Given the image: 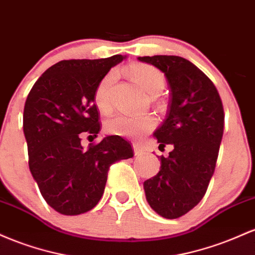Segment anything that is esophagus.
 Returning a JSON list of instances; mask_svg holds the SVG:
<instances>
[{
    "label": "esophagus",
    "mask_w": 255,
    "mask_h": 255,
    "mask_svg": "<svg viewBox=\"0 0 255 255\" xmlns=\"http://www.w3.org/2000/svg\"><path fill=\"white\" fill-rule=\"evenodd\" d=\"M133 151H135V155H141L143 154V148L139 144H133Z\"/></svg>",
    "instance_id": "34e87169"
}]
</instances>
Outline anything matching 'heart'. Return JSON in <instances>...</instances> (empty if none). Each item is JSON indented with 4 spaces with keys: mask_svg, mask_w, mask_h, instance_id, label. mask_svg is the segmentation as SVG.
<instances>
[{
    "mask_svg": "<svg viewBox=\"0 0 255 255\" xmlns=\"http://www.w3.org/2000/svg\"><path fill=\"white\" fill-rule=\"evenodd\" d=\"M131 79L141 87L148 95L158 96L165 87V78L156 67L145 64H133L128 67ZM117 81L114 71L108 72L97 84L95 90V102L100 111L108 112L112 107L111 91ZM156 120L151 116H130L118 114L106 123V131L111 135L128 138H139L154 130Z\"/></svg>",
    "mask_w": 255,
    "mask_h": 255,
    "instance_id": "1",
    "label": "heart"
}]
</instances>
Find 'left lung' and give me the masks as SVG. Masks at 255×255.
Listing matches in <instances>:
<instances>
[{"instance_id": "8db88e82", "label": "left lung", "mask_w": 255, "mask_h": 255, "mask_svg": "<svg viewBox=\"0 0 255 255\" xmlns=\"http://www.w3.org/2000/svg\"><path fill=\"white\" fill-rule=\"evenodd\" d=\"M158 67L170 85L166 119L154 136L159 148L171 144L161 167L143 184L148 204L156 213L176 219L205 196L224 131V110L213 82L189 60L174 55L139 56Z\"/></svg>"}]
</instances>
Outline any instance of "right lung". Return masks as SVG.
Masks as SVG:
<instances>
[{"instance_id": "obj_1", "label": "right lung", "mask_w": 255, "mask_h": 255, "mask_svg": "<svg viewBox=\"0 0 255 255\" xmlns=\"http://www.w3.org/2000/svg\"><path fill=\"white\" fill-rule=\"evenodd\" d=\"M125 56L62 60L48 68L28 93L24 107L28 167L47 204L65 216L93 210L104 195L108 170L132 158L120 136L82 147V136L100 132L95 90Z\"/></svg>"}]
</instances>
